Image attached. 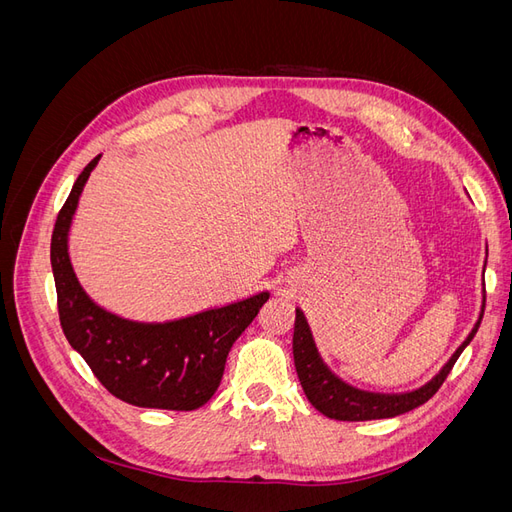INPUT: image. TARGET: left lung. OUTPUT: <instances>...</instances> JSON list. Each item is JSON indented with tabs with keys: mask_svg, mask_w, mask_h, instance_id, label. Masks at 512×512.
<instances>
[{
	"mask_svg": "<svg viewBox=\"0 0 512 512\" xmlns=\"http://www.w3.org/2000/svg\"><path fill=\"white\" fill-rule=\"evenodd\" d=\"M483 312H485V297H483V307H480V316L472 327L470 335L463 339V344L453 352L451 359L444 363V367L429 382L406 393H374V391L356 389V386L344 382L342 378L333 374V371L327 367V363L322 361V356L314 342V335L309 331V324L305 320V314L297 307L294 335H292V356H294V367H297L299 382L309 399V404L324 416L335 418V421H374V418H393L399 414H406L418 406H423L427 399L436 395L446 376L451 374L459 354L476 335L480 320H483Z\"/></svg>",
	"mask_w": 512,
	"mask_h": 512,
	"instance_id": "1",
	"label": "left lung"
}]
</instances>
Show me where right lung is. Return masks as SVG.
<instances>
[{"label": "right lung", "instance_id": "1", "mask_svg": "<svg viewBox=\"0 0 512 512\" xmlns=\"http://www.w3.org/2000/svg\"><path fill=\"white\" fill-rule=\"evenodd\" d=\"M98 160L100 156L91 160L74 181L51 237L61 329L117 399L138 408L196 410L218 391L228 350L256 318L269 292L166 322L121 318L91 301L72 269L68 232Z\"/></svg>", "mask_w": 512, "mask_h": 512}]
</instances>
